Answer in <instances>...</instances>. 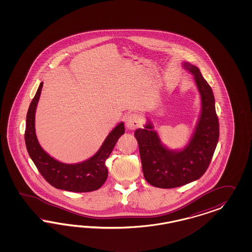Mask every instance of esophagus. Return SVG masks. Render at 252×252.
Segmentation results:
<instances>
[{"label":"esophagus","mask_w":252,"mask_h":252,"mask_svg":"<svg viewBox=\"0 0 252 252\" xmlns=\"http://www.w3.org/2000/svg\"><path fill=\"white\" fill-rule=\"evenodd\" d=\"M126 126L128 129H136L141 126V117L136 113L130 114L126 118Z\"/></svg>","instance_id":"esophagus-1"}]
</instances>
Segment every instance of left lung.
<instances>
[{
	"instance_id": "left-lung-1",
	"label": "left lung",
	"mask_w": 252,
	"mask_h": 252,
	"mask_svg": "<svg viewBox=\"0 0 252 252\" xmlns=\"http://www.w3.org/2000/svg\"><path fill=\"white\" fill-rule=\"evenodd\" d=\"M189 70L201 96V115L190 142L181 152H171L161 145L153 126L135 131L144 177L148 183L160 189H173L195 181L204 175L213 159L219 139V121L212 88L199 69L189 63Z\"/></svg>"
}]
</instances>
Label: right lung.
<instances>
[{
  "label": "right lung",
  "instance_id": "add662e5",
  "mask_svg": "<svg viewBox=\"0 0 252 252\" xmlns=\"http://www.w3.org/2000/svg\"><path fill=\"white\" fill-rule=\"evenodd\" d=\"M43 82L39 84L27 114L25 142L36 167L43 178L55 189L72 192L97 190L105 183L108 169L105 160L113 152L118 138L125 133L124 123L119 124L104 140L98 153L89 160L76 164L62 163L41 149L35 133V112Z\"/></svg>",
  "mask_w": 252,
  "mask_h": 252
}]
</instances>
